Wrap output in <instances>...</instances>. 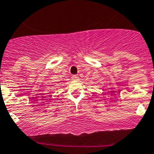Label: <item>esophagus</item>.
I'll use <instances>...</instances> for the list:
<instances>
[{
    "label": "esophagus",
    "mask_w": 154,
    "mask_h": 154,
    "mask_svg": "<svg viewBox=\"0 0 154 154\" xmlns=\"http://www.w3.org/2000/svg\"><path fill=\"white\" fill-rule=\"evenodd\" d=\"M72 79L73 81H78V80H79V76L77 75H72Z\"/></svg>",
    "instance_id": "obj_1"
}]
</instances>
